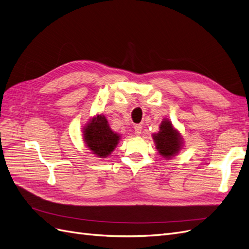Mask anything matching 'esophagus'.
<instances>
[{
    "mask_svg": "<svg viewBox=\"0 0 249 249\" xmlns=\"http://www.w3.org/2000/svg\"><path fill=\"white\" fill-rule=\"evenodd\" d=\"M141 130H142L141 124H135L134 125V131H135V134H136L137 136H139V135L141 134Z\"/></svg>",
    "mask_w": 249,
    "mask_h": 249,
    "instance_id": "34e87169",
    "label": "esophagus"
}]
</instances>
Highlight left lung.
Listing matches in <instances>:
<instances>
[{"instance_id":"left-lung-1","label":"left lung","mask_w":249,"mask_h":249,"mask_svg":"<svg viewBox=\"0 0 249 249\" xmlns=\"http://www.w3.org/2000/svg\"><path fill=\"white\" fill-rule=\"evenodd\" d=\"M159 132L153 134L156 148L164 159L169 160L177 156L184 146L182 135L173 126L169 119L164 118L159 125Z\"/></svg>"}]
</instances>
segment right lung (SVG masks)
Wrapping results in <instances>:
<instances>
[{
  "label": "right lung",
  "instance_id": "add662e5",
  "mask_svg": "<svg viewBox=\"0 0 249 249\" xmlns=\"http://www.w3.org/2000/svg\"><path fill=\"white\" fill-rule=\"evenodd\" d=\"M82 133L87 148L102 159L110 156L122 139L118 133L111 130L107 118L103 114L90 117L82 127Z\"/></svg>",
  "mask_w": 249,
  "mask_h": 249
}]
</instances>
